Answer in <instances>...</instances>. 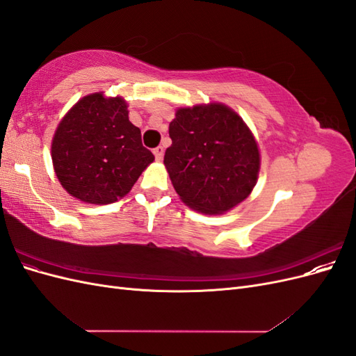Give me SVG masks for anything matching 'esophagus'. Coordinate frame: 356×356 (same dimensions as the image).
Instances as JSON below:
<instances>
[{"label":"esophagus","mask_w":356,"mask_h":356,"mask_svg":"<svg viewBox=\"0 0 356 356\" xmlns=\"http://www.w3.org/2000/svg\"><path fill=\"white\" fill-rule=\"evenodd\" d=\"M153 153H154V157L157 160H161V159H163V147H156L153 149Z\"/></svg>","instance_id":"1"}]
</instances>
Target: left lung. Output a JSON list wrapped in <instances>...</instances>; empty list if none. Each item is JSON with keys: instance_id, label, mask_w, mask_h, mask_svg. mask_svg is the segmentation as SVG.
<instances>
[{"instance_id": "obj_1", "label": "left lung", "mask_w": 356, "mask_h": 356, "mask_svg": "<svg viewBox=\"0 0 356 356\" xmlns=\"http://www.w3.org/2000/svg\"><path fill=\"white\" fill-rule=\"evenodd\" d=\"M165 166L174 188L191 209L222 213L250 196L260 153L242 118L222 104L177 111Z\"/></svg>"}]
</instances>
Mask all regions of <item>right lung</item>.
Listing matches in <instances>:
<instances>
[{"label":"right lung","instance_id":"obj_1","mask_svg":"<svg viewBox=\"0 0 356 356\" xmlns=\"http://www.w3.org/2000/svg\"><path fill=\"white\" fill-rule=\"evenodd\" d=\"M51 160L62 187L95 204L126 196L154 160L143 145L141 131L129 122L122 98L84 96L59 123Z\"/></svg>","mask_w":356,"mask_h":356}]
</instances>
